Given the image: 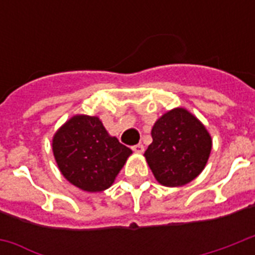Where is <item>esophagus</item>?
Instances as JSON below:
<instances>
[{
    "label": "esophagus",
    "mask_w": 255,
    "mask_h": 255,
    "mask_svg": "<svg viewBox=\"0 0 255 255\" xmlns=\"http://www.w3.org/2000/svg\"><path fill=\"white\" fill-rule=\"evenodd\" d=\"M132 151L136 152V153H143L144 152V145L143 144H136L132 147Z\"/></svg>",
    "instance_id": "esophagus-1"
}]
</instances>
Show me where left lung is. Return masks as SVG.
<instances>
[{
    "label": "left lung",
    "instance_id": "obj_1",
    "mask_svg": "<svg viewBox=\"0 0 255 255\" xmlns=\"http://www.w3.org/2000/svg\"><path fill=\"white\" fill-rule=\"evenodd\" d=\"M152 141L144 153L156 180L165 186H181L205 168L212 149L206 128L184 108L164 114L152 128Z\"/></svg>",
    "mask_w": 255,
    "mask_h": 255
}]
</instances>
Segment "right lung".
Masks as SVG:
<instances>
[{
    "mask_svg": "<svg viewBox=\"0 0 255 255\" xmlns=\"http://www.w3.org/2000/svg\"><path fill=\"white\" fill-rule=\"evenodd\" d=\"M53 152L62 174L87 192L110 188L127 157L128 147L107 133L95 116H74L58 129Z\"/></svg>",
    "mask_w": 255,
    "mask_h": 255,
    "instance_id": "right-lung-1",
    "label": "right lung"
}]
</instances>
